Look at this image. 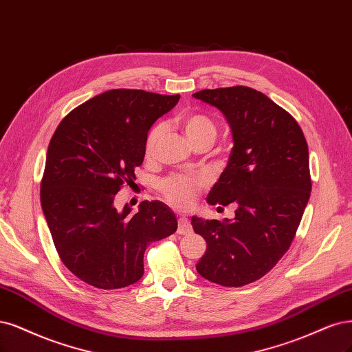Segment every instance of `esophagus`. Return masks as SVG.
Returning <instances> with one entry per match:
<instances>
[{"mask_svg": "<svg viewBox=\"0 0 352 352\" xmlns=\"http://www.w3.org/2000/svg\"><path fill=\"white\" fill-rule=\"evenodd\" d=\"M177 233L179 234H189L192 233V226L186 217H180L177 221Z\"/></svg>", "mask_w": 352, "mask_h": 352, "instance_id": "34e87169", "label": "esophagus"}]
</instances>
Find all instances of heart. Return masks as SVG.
Segmentation results:
<instances>
[{
  "label": "heart",
  "mask_w": 352,
  "mask_h": 352,
  "mask_svg": "<svg viewBox=\"0 0 352 352\" xmlns=\"http://www.w3.org/2000/svg\"><path fill=\"white\" fill-rule=\"evenodd\" d=\"M179 125L192 145H197L199 142L212 144L217 137V126L214 120L204 113L185 115L184 118H180ZM160 135V126H154L147 138V144H145V153H147V155L154 154ZM198 188L199 182L185 176H168L160 182V190L163 192L166 199L180 208L189 207L193 199H195Z\"/></svg>",
  "instance_id": "obj_1"
}]
</instances>
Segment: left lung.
I'll return each instance as SVG.
<instances>
[{"instance_id":"1","label":"left lung","mask_w":352,"mask_h":352,"mask_svg":"<svg viewBox=\"0 0 352 352\" xmlns=\"http://www.w3.org/2000/svg\"><path fill=\"white\" fill-rule=\"evenodd\" d=\"M193 98L220 111L233 150L207 202L236 205L233 220L190 218L207 241L197 263L205 280L241 287L280 261L296 236L310 198L309 147L294 118L250 87L201 90Z\"/></svg>"}]
</instances>
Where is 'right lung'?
Segmentation results:
<instances>
[{"label": "right lung", "instance_id": "obj_1", "mask_svg": "<svg viewBox=\"0 0 352 352\" xmlns=\"http://www.w3.org/2000/svg\"><path fill=\"white\" fill-rule=\"evenodd\" d=\"M180 96L109 90L82 103L56 128L46 153L41 204L60 261L81 281L116 289L144 275V253L176 232L175 212L144 201L137 214L115 207L132 184L151 126Z\"/></svg>", "mask_w": 352, "mask_h": 352}]
</instances>
